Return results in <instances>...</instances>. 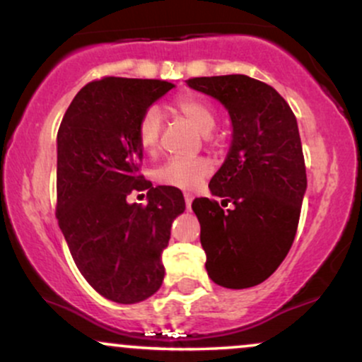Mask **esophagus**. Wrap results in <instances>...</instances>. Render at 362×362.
I'll list each match as a JSON object with an SVG mask.
<instances>
[{
    "mask_svg": "<svg viewBox=\"0 0 362 362\" xmlns=\"http://www.w3.org/2000/svg\"><path fill=\"white\" fill-rule=\"evenodd\" d=\"M185 204H187V209H190V206H192V194H189V192H185Z\"/></svg>",
    "mask_w": 362,
    "mask_h": 362,
    "instance_id": "1",
    "label": "esophagus"
}]
</instances>
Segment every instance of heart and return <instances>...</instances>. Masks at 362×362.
I'll use <instances>...</instances> for the list:
<instances>
[{
	"label": "heart",
	"mask_w": 362,
	"mask_h": 362,
	"mask_svg": "<svg viewBox=\"0 0 362 362\" xmlns=\"http://www.w3.org/2000/svg\"><path fill=\"white\" fill-rule=\"evenodd\" d=\"M173 109L178 114L192 122L202 134H209L216 126V112L209 102L197 95H180L173 100ZM161 127H163V117L156 107H149L143 112L139 117L136 136L141 149L146 155H155L160 148ZM213 172V165L207 158H177L170 160L163 167L155 172V178L158 184L172 185L177 189L192 190L201 184L204 178Z\"/></svg>",
	"instance_id": "b5f03b06"
}]
</instances>
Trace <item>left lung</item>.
<instances>
[{
	"label": "left lung",
	"mask_w": 362,
	"mask_h": 362,
	"mask_svg": "<svg viewBox=\"0 0 362 362\" xmlns=\"http://www.w3.org/2000/svg\"><path fill=\"white\" fill-rule=\"evenodd\" d=\"M230 112L233 141L211 178L216 199H194L206 269L216 284L243 289L271 277L288 255L300 223L306 167L288 102L267 83L245 74L187 80ZM228 204L234 206L223 210Z\"/></svg>",
	"instance_id": "1"
}]
</instances>
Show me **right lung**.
<instances>
[{
  "mask_svg": "<svg viewBox=\"0 0 362 362\" xmlns=\"http://www.w3.org/2000/svg\"><path fill=\"white\" fill-rule=\"evenodd\" d=\"M172 88L170 81L139 78L90 81L57 131V223L86 282L122 305L160 289L161 253L173 219L185 211L177 187H153L139 173V117ZM134 189L148 190V205L128 204Z\"/></svg>",
  "mask_w": 362,
  "mask_h": 362,
  "instance_id": "right-lung-1",
  "label": "right lung"
}]
</instances>
